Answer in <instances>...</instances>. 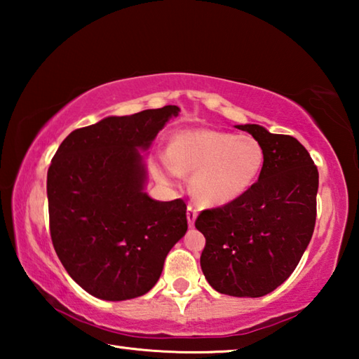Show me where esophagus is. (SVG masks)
<instances>
[{
  "label": "esophagus",
  "mask_w": 359,
  "mask_h": 359,
  "mask_svg": "<svg viewBox=\"0 0 359 359\" xmlns=\"http://www.w3.org/2000/svg\"><path fill=\"white\" fill-rule=\"evenodd\" d=\"M196 215H198L196 208H194L193 204H188L187 205V220H188V224H190V226H193V224H194V220H196Z\"/></svg>",
  "instance_id": "esophagus-1"
}]
</instances>
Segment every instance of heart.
Wrapping results in <instances>:
<instances>
[{
	"label": "heart",
	"instance_id": "1",
	"mask_svg": "<svg viewBox=\"0 0 359 359\" xmlns=\"http://www.w3.org/2000/svg\"><path fill=\"white\" fill-rule=\"evenodd\" d=\"M264 165V149L250 135L217 130H185L169 144L156 174L174 179L191 174V193L203 205H223L242 196Z\"/></svg>",
	"mask_w": 359,
	"mask_h": 359
}]
</instances>
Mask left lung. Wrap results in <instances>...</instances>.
Here are the masks:
<instances>
[{"label": "left lung", "instance_id": "1", "mask_svg": "<svg viewBox=\"0 0 359 359\" xmlns=\"http://www.w3.org/2000/svg\"><path fill=\"white\" fill-rule=\"evenodd\" d=\"M264 149L259 177L234 201L204 209L201 269L218 293L259 297L296 269L317 218L318 169L296 137L259 125H238Z\"/></svg>", "mask_w": 359, "mask_h": 359}]
</instances>
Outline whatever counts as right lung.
Wrapping results in <instances>:
<instances>
[{
  "instance_id": "right-lung-1",
  "label": "right lung",
  "mask_w": 359,
  "mask_h": 359,
  "mask_svg": "<svg viewBox=\"0 0 359 359\" xmlns=\"http://www.w3.org/2000/svg\"><path fill=\"white\" fill-rule=\"evenodd\" d=\"M177 106L107 117L74 130L47 171L50 238L60 261L95 297L125 301L154 288L187 233L184 199L144 193L137 149H147Z\"/></svg>"
}]
</instances>
